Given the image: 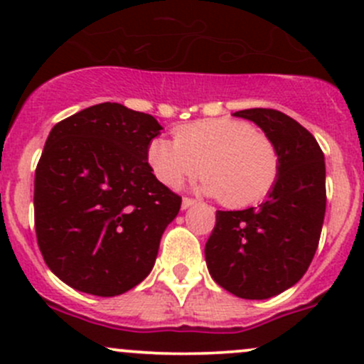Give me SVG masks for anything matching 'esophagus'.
Segmentation results:
<instances>
[{"mask_svg": "<svg viewBox=\"0 0 364 364\" xmlns=\"http://www.w3.org/2000/svg\"><path fill=\"white\" fill-rule=\"evenodd\" d=\"M193 204H196V200H193L192 197H183V203H181L183 209H188L190 205H193Z\"/></svg>", "mask_w": 364, "mask_h": 364, "instance_id": "34e87169", "label": "esophagus"}]
</instances>
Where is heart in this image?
Listing matches in <instances>:
<instances>
[{
    "label": "heart",
    "mask_w": 364,
    "mask_h": 364,
    "mask_svg": "<svg viewBox=\"0 0 364 364\" xmlns=\"http://www.w3.org/2000/svg\"><path fill=\"white\" fill-rule=\"evenodd\" d=\"M148 164L164 185L178 188L186 178L200 174V190L218 196L229 208H247L269 196L280 174L277 144L250 123L215 117L183 124L174 142L153 139Z\"/></svg>",
    "instance_id": "heart-1"
}]
</instances>
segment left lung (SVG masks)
<instances>
[{"instance_id": "left-lung-1", "label": "left lung", "mask_w": 364, "mask_h": 364, "mask_svg": "<svg viewBox=\"0 0 364 364\" xmlns=\"http://www.w3.org/2000/svg\"><path fill=\"white\" fill-rule=\"evenodd\" d=\"M234 116L259 124L277 144L280 174L257 208L216 211L205 243L213 280L243 299H267L297 284L311 264L326 213L324 153L314 135L274 109Z\"/></svg>"}]
</instances>
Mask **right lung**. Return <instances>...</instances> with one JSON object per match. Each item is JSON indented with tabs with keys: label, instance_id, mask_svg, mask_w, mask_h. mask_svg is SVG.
Instances as JSON below:
<instances>
[{
	"label": "right lung",
	"instance_id": "obj_1",
	"mask_svg": "<svg viewBox=\"0 0 364 364\" xmlns=\"http://www.w3.org/2000/svg\"><path fill=\"white\" fill-rule=\"evenodd\" d=\"M161 127L121 104L54 124L35 171V230L49 269L80 292L119 296L155 266L181 197L153 174L148 146Z\"/></svg>",
	"mask_w": 364,
	"mask_h": 364
}]
</instances>
